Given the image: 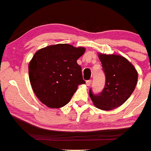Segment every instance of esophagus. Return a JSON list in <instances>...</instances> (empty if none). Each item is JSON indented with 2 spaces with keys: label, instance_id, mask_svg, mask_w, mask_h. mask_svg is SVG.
<instances>
[{
  "label": "esophagus",
  "instance_id": "1",
  "mask_svg": "<svg viewBox=\"0 0 151 151\" xmlns=\"http://www.w3.org/2000/svg\"><path fill=\"white\" fill-rule=\"evenodd\" d=\"M91 84V80H88V81H86V85L88 86H90Z\"/></svg>",
  "mask_w": 151,
  "mask_h": 151
}]
</instances>
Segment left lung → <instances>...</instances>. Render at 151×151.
I'll return each mask as SVG.
<instances>
[{
  "label": "left lung",
  "instance_id": "obj_1",
  "mask_svg": "<svg viewBox=\"0 0 151 151\" xmlns=\"http://www.w3.org/2000/svg\"><path fill=\"white\" fill-rule=\"evenodd\" d=\"M105 73L104 88L99 94L89 95L94 106L102 110L120 106L132 94L138 82V72L126 58L116 54H98Z\"/></svg>",
  "mask_w": 151,
  "mask_h": 151
}]
</instances>
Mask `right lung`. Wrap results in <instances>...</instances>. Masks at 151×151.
<instances>
[{
  "mask_svg": "<svg viewBox=\"0 0 151 151\" xmlns=\"http://www.w3.org/2000/svg\"><path fill=\"white\" fill-rule=\"evenodd\" d=\"M85 47L68 44L45 47L36 51L29 64L30 83L35 94L50 108L67 104L78 86L85 82L77 60Z\"/></svg>",
  "mask_w": 151,
  "mask_h": 151,
  "instance_id": "1",
  "label": "right lung"
}]
</instances>
